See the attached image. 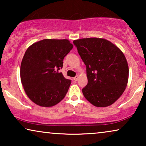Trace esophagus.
I'll use <instances>...</instances> for the list:
<instances>
[{
  "instance_id": "obj_1",
  "label": "esophagus",
  "mask_w": 146,
  "mask_h": 146,
  "mask_svg": "<svg viewBox=\"0 0 146 146\" xmlns=\"http://www.w3.org/2000/svg\"><path fill=\"white\" fill-rule=\"evenodd\" d=\"M78 79V76H76L75 77L73 78V80H74V81H77Z\"/></svg>"
}]
</instances>
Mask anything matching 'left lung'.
<instances>
[{
  "mask_svg": "<svg viewBox=\"0 0 146 146\" xmlns=\"http://www.w3.org/2000/svg\"><path fill=\"white\" fill-rule=\"evenodd\" d=\"M86 67L85 98L96 107H106L121 96L128 81L129 68L124 54L111 42L98 38L74 40Z\"/></svg>",
  "mask_w": 146,
  "mask_h": 146,
  "instance_id": "1",
  "label": "left lung"
}]
</instances>
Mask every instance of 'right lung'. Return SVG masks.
Returning <instances> with one entry per match:
<instances>
[{"label": "right lung", "instance_id": "1", "mask_svg": "<svg viewBox=\"0 0 146 146\" xmlns=\"http://www.w3.org/2000/svg\"><path fill=\"white\" fill-rule=\"evenodd\" d=\"M72 48L68 40L44 39L27 50L21 65V79L28 97L36 104L53 106L65 97L71 80L58 72Z\"/></svg>", "mask_w": 146, "mask_h": 146}]
</instances>
